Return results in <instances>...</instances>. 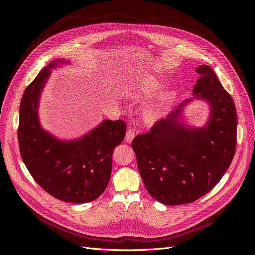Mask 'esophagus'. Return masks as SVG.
Wrapping results in <instances>:
<instances>
[{"label":"esophagus","instance_id":"34e87169","mask_svg":"<svg viewBox=\"0 0 255 255\" xmlns=\"http://www.w3.org/2000/svg\"><path fill=\"white\" fill-rule=\"evenodd\" d=\"M134 137H135V131L133 130V129H131V128H129L128 131H127V133H126L125 140H126L127 142H131Z\"/></svg>","mask_w":255,"mask_h":255}]
</instances>
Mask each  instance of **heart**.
<instances>
[{
  "label": "heart",
  "mask_w": 255,
  "mask_h": 255,
  "mask_svg": "<svg viewBox=\"0 0 255 255\" xmlns=\"http://www.w3.org/2000/svg\"><path fill=\"white\" fill-rule=\"evenodd\" d=\"M157 86H158L157 80H148V82H144L140 85V90L144 92H151L155 90ZM169 100H170V97L165 96L158 101L145 104L142 109V115L144 120L148 121V122H155V121L159 120L164 115L166 107L169 103Z\"/></svg>",
  "instance_id": "b5f03b06"
}]
</instances>
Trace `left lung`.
I'll use <instances>...</instances> for the list:
<instances>
[{"label":"left lung","mask_w":255,"mask_h":255,"mask_svg":"<svg viewBox=\"0 0 255 255\" xmlns=\"http://www.w3.org/2000/svg\"><path fill=\"white\" fill-rule=\"evenodd\" d=\"M200 74L194 97L184 100L145 134L132 141L138 170L146 190L167 206L184 205L202 197L230 167L237 143V112L233 98L210 66L197 67ZM194 99L210 107L207 123L193 128L184 123V106Z\"/></svg>","instance_id":"8db88e82"}]
</instances>
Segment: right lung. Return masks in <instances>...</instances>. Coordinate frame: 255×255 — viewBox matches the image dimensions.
Listing matches in <instances>:
<instances>
[{
  "instance_id": "add662e5",
  "label": "right lung",
  "mask_w": 255,
  "mask_h": 255,
  "mask_svg": "<svg viewBox=\"0 0 255 255\" xmlns=\"http://www.w3.org/2000/svg\"><path fill=\"white\" fill-rule=\"evenodd\" d=\"M69 61L55 60L25 89L20 102L18 142L34 180L58 199L85 204L98 198L111 179L112 156L126 134L122 120H103L86 135L62 140L40 124L38 109L50 71Z\"/></svg>"
}]
</instances>
